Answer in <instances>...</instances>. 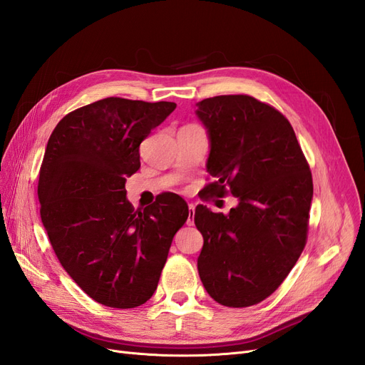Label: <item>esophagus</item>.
<instances>
[{
	"mask_svg": "<svg viewBox=\"0 0 365 365\" xmlns=\"http://www.w3.org/2000/svg\"><path fill=\"white\" fill-rule=\"evenodd\" d=\"M189 217H187V225H193L195 224V205L193 204H189Z\"/></svg>",
	"mask_w": 365,
	"mask_h": 365,
	"instance_id": "34e87169",
	"label": "esophagus"
}]
</instances>
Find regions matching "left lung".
<instances>
[{
    "label": "left lung",
    "mask_w": 365,
    "mask_h": 365,
    "mask_svg": "<svg viewBox=\"0 0 365 365\" xmlns=\"http://www.w3.org/2000/svg\"><path fill=\"white\" fill-rule=\"evenodd\" d=\"M210 141L207 195L231 193L228 215L200 204L195 225L204 245L197 272L208 295L228 307L269 297L306 245L314 185L295 132L283 114L251 96L196 103Z\"/></svg>",
    "instance_id": "8db88e82"
}]
</instances>
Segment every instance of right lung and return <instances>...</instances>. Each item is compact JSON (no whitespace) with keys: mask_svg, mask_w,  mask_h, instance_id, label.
I'll return each mask as SVG.
<instances>
[{"mask_svg":"<svg viewBox=\"0 0 365 365\" xmlns=\"http://www.w3.org/2000/svg\"><path fill=\"white\" fill-rule=\"evenodd\" d=\"M175 108L108 97L65 115L48 138L38 184L42 224L63 269L101 304L146 303L189 217L176 193L134 212L125 189L140 169L141 141Z\"/></svg>","mask_w":365,"mask_h":365,"instance_id":"add662e5","label":"right lung"}]
</instances>
